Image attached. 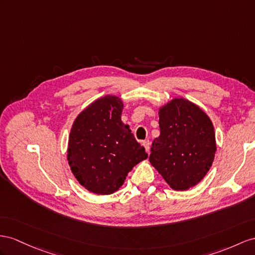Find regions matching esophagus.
Here are the masks:
<instances>
[{
	"instance_id": "esophagus-1",
	"label": "esophagus",
	"mask_w": 255,
	"mask_h": 255,
	"mask_svg": "<svg viewBox=\"0 0 255 255\" xmlns=\"http://www.w3.org/2000/svg\"><path fill=\"white\" fill-rule=\"evenodd\" d=\"M142 145L144 146V148H145L146 153H149V141H148V140H144V141H142Z\"/></svg>"
}]
</instances>
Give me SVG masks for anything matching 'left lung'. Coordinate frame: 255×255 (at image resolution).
<instances>
[{"instance_id": "8db88e82", "label": "left lung", "mask_w": 255, "mask_h": 255, "mask_svg": "<svg viewBox=\"0 0 255 255\" xmlns=\"http://www.w3.org/2000/svg\"><path fill=\"white\" fill-rule=\"evenodd\" d=\"M159 128L149 161L173 190H188L212 166L217 149L212 123L199 107L180 98L159 110Z\"/></svg>"}]
</instances>
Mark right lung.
Masks as SVG:
<instances>
[{
	"mask_svg": "<svg viewBox=\"0 0 255 255\" xmlns=\"http://www.w3.org/2000/svg\"><path fill=\"white\" fill-rule=\"evenodd\" d=\"M120 98L106 96L76 117L69 136L72 173L89 192L109 195L124 184L129 171L147 158L145 148L122 122Z\"/></svg>",
	"mask_w": 255,
	"mask_h": 255,
	"instance_id": "obj_1",
	"label": "right lung"
}]
</instances>
